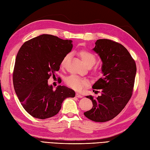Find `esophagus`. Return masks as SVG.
I'll return each instance as SVG.
<instances>
[{
    "mask_svg": "<svg viewBox=\"0 0 150 150\" xmlns=\"http://www.w3.org/2000/svg\"><path fill=\"white\" fill-rule=\"evenodd\" d=\"M76 97H78V98H82L83 97V96H81V95H80V94H79V93H76Z\"/></svg>",
    "mask_w": 150,
    "mask_h": 150,
    "instance_id": "esophagus-1",
    "label": "esophagus"
}]
</instances>
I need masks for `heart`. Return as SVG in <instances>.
Returning a JSON list of instances; mask_svg holds the SVG:
<instances>
[{
	"label": "heart",
	"mask_w": 150,
	"mask_h": 150,
	"mask_svg": "<svg viewBox=\"0 0 150 150\" xmlns=\"http://www.w3.org/2000/svg\"><path fill=\"white\" fill-rule=\"evenodd\" d=\"M78 54L80 58H81L84 64L88 67L93 66L96 62V57L95 56V54L86 50H81V51H79ZM69 58V54H66L62 58L60 63V66L62 67H65ZM92 73L95 76H99L102 73V69L98 67H96L93 69ZM65 83H66L68 86L76 91L81 90L83 88L87 86L88 85V81L86 79L81 78L79 77L78 76L74 74L69 76L66 80H65Z\"/></svg>",
	"instance_id": "obj_1"
}]
</instances>
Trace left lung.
Listing matches in <instances>:
<instances>
[{"label": "left lung", "instance_id": "1", "mask_svg": "<svg viewBox=\"0 0 150 150\" xmlns=\"http://www.w3.org/2000/svg\"><path fill=\"white\" fill-rule=\"evenodd\" d=\"M93 50L103 62L104 76L92 88L100 90L101 95L97 98L86 96L92 100L93 108L84 112V115L93 122H105L117 116L132 97L136 64L125 47L110 39H98Z\"/></svg>", "mask_w": 150, "mask_h": 150}]
</instances>
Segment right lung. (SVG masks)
Masks as SVG:
<instances>
[{"label": "right lung", "mask_w": 150, "mask_h": 150, "mask_svg": "<svg viewBox=\"0 0 150 150\" xmlns=\"http://www.w3.org/2000/svg\"><path fill=\"white\" fill-rule=\"evenodd\" d=\"M72 41L42 34L25 42L17 53L13 70L14 88L22 106L39 119L56 115L74 91L64 86L53 90L47 79L60 69L62 58L71 52Z\"/></svg>", "instance_id": "right-lung-1"}]
</instances>
